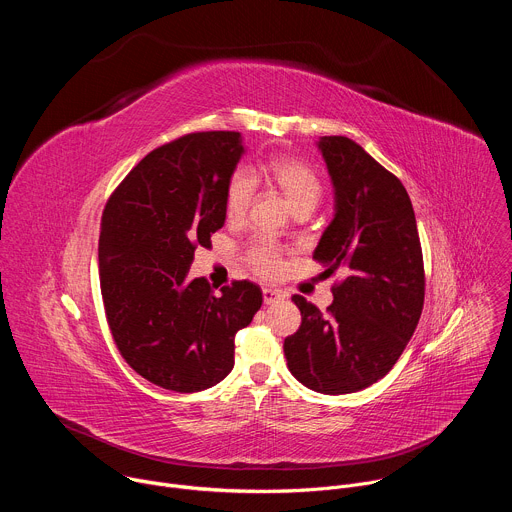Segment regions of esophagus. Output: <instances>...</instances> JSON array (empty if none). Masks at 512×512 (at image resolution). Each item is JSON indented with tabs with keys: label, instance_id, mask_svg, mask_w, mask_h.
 I'll return each instance as SVG.
<instances>
[{
	"label": "esophagus",
	"instance_id": "obj_1",
	"mask_svg": "<svg viewBox=\"0 0 512 512\" xmlns=\"http://www.w3.org/2000/svg\"><path fill=\"white\" fill-rule=\"evenodd\" d=\"M283 291L281 289H273V287H263V302L265 304H275L277 300H283Z\"/></svg>",
	"mask_w": 512,
	"mask_h": 512
}]
</instances>
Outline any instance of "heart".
I'll return each mask as SVG.
<instances>
[{"mask_svg":"<svg viewBox=\"0 0 512 512\" xmlns=\"http://www.w3.org/2000/svg\"><path fill=\"white\" fill-rule=\"evenodd\" d=\"M261 172L287 196L296 212L312 210L324 192L318 172L296 158L275 156L261 166ZM257 180L251 170L237 168L227 184L225 210L231 221L243 218L253 202ZM247 265L261 277H277L285 267V249L271 237H255L245 247Z\"/></svg>","mask_w":512,"mask_h":512,"instance_id":"1","label":"heart"}]
</instances>
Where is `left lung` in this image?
Instances as JSON below:
<instances>
[{"label": "left lung", "mask_w": 512, "mask_h": 512, "mask_svg": "<svg viewBox=\"0 0 512 512\" xmlns=\"http://www.w3.org/2000/svg\"><path fill=\"white\" fill-rule=\"evenodd\" d=\"M336 214L314 259L326 273L348 277L332 285L334 302L320 312L294 296L298 332L285 338L289 373L324 395L367 389L383 379L413 336L425 298L423 253L415 212L401 180L344 135L322 137Z\"/></svg>", "instance_id": "left-lung-1"}]
</instances>
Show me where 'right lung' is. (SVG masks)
<instances>
[{
  "label": "right lung",
  "instance_id": "obj_1",
  "mask_svg": "<svg viewBox=\"0 0 512 512\" xmlns=\"http://www.w3.org/2000/svg\"><path fill=\"white\" fill-rule=\"evenodd\" d=\"M239 131H196L145 156L109 196L99 235L107 324L129 367L176 393L221 383L235 334L263 304L261 287L233 281L214 294L188 279L196 247L225 225V194L243 156Z\"/></svg>",
  "mask_w": 512,
  "mask_h": 512
}]
</instances>
